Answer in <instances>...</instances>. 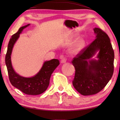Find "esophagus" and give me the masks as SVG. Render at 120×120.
I'll list each match as a JSON object with an SVG mask.
<instances>
[{
	"label": "esophagus",
	"instance_id": "obj_1",
	"mask_svg": "<svg viewBox=\"0 0 120 120\" xmlns=\"http://www.w3.org/2000/svg\"><path fill=\"white\" fill-rule=\"evenodd\" d=\"M60 59H61V63H64L67 61V59L65 57H64L63 55H61L60 56Z\"/></svg>",
	"mask_w": 120,
	"mask_h": 120
}]
</instances>
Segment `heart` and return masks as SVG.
Returning a JSON list of instances; mask_svg holds the SVG:
<instances>
[{
	"instance_id": "obj_1",
	"label": "heart",
	"mask_w": 120,
	"mask_h": 120,
	"mask_svg": "<svg viewBox=\"0 0 120 120\" xmlns=\"http://www.w3.org/2000/svg\"><path fill=\"white\" fill-rule=\"evenodd\" d=\"M85 46V41L82 39H80L77 41L75 44L74 45L72 49L71 50V52L73 54H76L82 50Z\"/></svg>"
}]
</instances>
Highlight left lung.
<instances>
[{
	"label": "left lung",
	"instance_id": "left-lung-1",
	"mask_svg": "<svg viewBox=\"0 0 120 120\" xmlns=\"http://www.w3.org/2000/svg\"><path fill=\"white\" fill-rule=\"evenodd\" d=\"M96 39L73 58L75 74L73 86L83 95L98 93L111 79L114 70V51L108 35L98 28L94 29ZM99 51L98 60L90 59Z\"/></svg>",
	"mask_w": 120,
	"mask_h": 120
}]
</instances>
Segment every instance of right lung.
Segmentation results:
<instances>
[{"label": "right lung", "instance_id": "1", "mask_svg": "<svg viewBox=\"0 0 120 120\" xmlns=\"http://www.w3.org/2000/svg\"><path fill=\"white\" fill-rule=\"evenodd\" d=\"M30 24H28L21 27L16 34L12 35L8 46L5 61L9 80L12 85L25 94L36 95L42 94L46 90L49 84L50 76L60 63L59 60L56 59L45 61L39 72L34 77L30 78L22 77L15 72L11 60L13 47L19 39L20 34Z\"/></svg>", "mask_w": 120, "mask_h": 120}]
</instances>
